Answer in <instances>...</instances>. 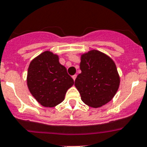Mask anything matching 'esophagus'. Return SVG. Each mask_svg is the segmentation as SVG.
Returning a JSON list of instances; mask_svg holds the SVG:
<instances>
[{"label":"esophagus","mask_w":147,"mask_h":147,"mask_svg":"<svg viewBox=\"0 0 147 147\" xmlns=\"http://www.w3.org/2000/svg\"><path fill=\"white\" fill-rule=\"evenodd\" d=\"M72 78L74 79V80H76V78H77V75L75 74V75H74V76H72Z\"/></svg>","instance_id":"34e87169"}]
</instances>
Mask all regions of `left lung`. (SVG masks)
I'll return each mask as SVG.
<instances>
[{
  "label": "left lung",
  "mask_w": 147,
  "mask_h": 147,
  "mask_svg": "<svg viewBox=\"0 0 147 147\" xmlns=\"http://www.w3.org/2000/svg\"><path fill=\"white\" fill-rule=\"evenodd\" d=\"M81 73L75 80V86L83 102L99 108L113 98L120 85V77L111 57L97 50L81 55Z\"/></svg>",
  "instance_id": "1"
}]
</instances>
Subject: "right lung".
Wrapping results in <instances>:
<instances>
[{"instance_id":"right-lung-1","label":"right lung","mask_w":147,"mask_h":147,"mask_svg":"<svg viewBox=\"0 0 147 147\" xmlns=\"http://www.w3.org/2000/svg\"><path fill=\"white\" fill-rule=\"evenodd\" d=\"M74 83L66 67L59 63L58 56L51 51H44L29 64L27 86L42 106L51 108L62 102Z\"/></svg>"}]
</instances>
